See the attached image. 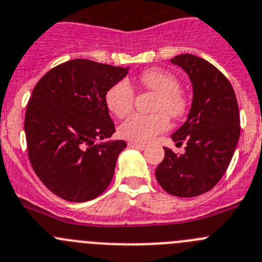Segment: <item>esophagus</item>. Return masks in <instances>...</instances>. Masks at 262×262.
<instances>
[{
	"mask_svg": "<svg viewBox=\"0 0 262 262\" xmlns=\"http://www.w3.org/2000/svg\"><path fill=\"white\" fill-rule=\"evenodd\" d=\"M129 147H136V148H140V150H145L147 146L143 145V143H138V142H129L128 143Z\"/></svg>",
	"mask_w": 262,
	"mask_h": 262,
	"instance_id": "34e87169",
	"label": "esophagus"
}]
</instances>
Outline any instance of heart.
<instances>
[{
    "label": "heart",
    "instance_id": "b5f03b06",
    "mask_svg": "<svg viewBox=\"0 0 262 262\" xmlns=\"http://www.w3.org/2000/svg\"><path fill=\"white\" fill-rule=\"evenodd\" d=\"M141 82L150 90L158 93L155 115H132L120 125L122 138L133 142H148L155 136L167 130L171 117L183 116L187 111V99L179 91L180 83L175 75L163 69L146 70L141 75ZM107 105L117 117L129 114L134 104V90L128 81H120L108 90Z\"/></svg>",
    "mask_w": 262,
    "mask_h": 262
}]
</instances>
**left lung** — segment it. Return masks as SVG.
<instances>
[{
  "instance_id": "1",
  "label": "left lung",
  "mask_w": 262,
  "mask_h": 262,
  "mask_svg": "<svg viewBox=\"0 0 262 262\" xmlns=\"http://www.w3.org/2000/svg\"><path fill=\"white\" fill-rule=\"evenodd\" d=\"M187 73L193 99L187 121L172 134L185 151L164 147L163 162L155 169L158 183L178 197L209 192L225 175L240 137V115L235 91L214 65L194 55L171 58Z\"/></svg>"
}]
</instances>
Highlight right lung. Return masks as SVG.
<instances>
[{
  "instance_id": "1",
  "label": "right lung",
  "mask_w": 262,
  "mask_h": 262,
  "mask_svg": "<svg viewBox=\"0 0 262 262\" xmlns=\"http://www.w3.org/2000/svg\"><path fill=\"white\" fill-rule=\"evenodd\" d=\"M128 72L129 67L75 58L35 86L25 117L28 158L41 183L61 199L90 201L114 178L126 142L106 141L115 125L105 95Z\"/></svg>"
}]
</instances>
